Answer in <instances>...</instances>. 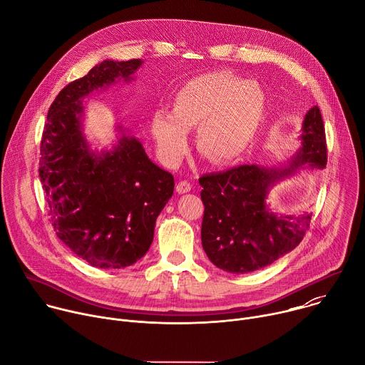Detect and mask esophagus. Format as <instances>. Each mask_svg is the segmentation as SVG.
Here are the masks:
<instances>
[{
    "label": "esophagus",
    "mask_w": 365,
    "mask_h": 365,
    "mask_svg": "<svg viewBox=\"0 0 365 365\" xmlns=\"http://www.w3.org/2000/svg\"><path fill=\"white\" fill-rule=\"evenodd\" d=\"M190 189H192V185L189 182H186V180H180L176 185V192L178 193H187V192H190Z\"/></svg>",
    "instance_id": "34e87169"
}]
</instances>
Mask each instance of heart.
I'll return each instance as SVG.
<instances>
[{"instance_id": "heart-1", "label": "heart", "mask_w": 365, "mask_h": 365, "mask_svg": "<svg viewBox=\"0 0 365 365\" xmlns=\"http://www.w3.org/2000/svg\"><path fill=\"white\" fill-rule=\"evenodd\" d=\"M267 114V98L254 82L231 72L203 73L173 95L172 111L155 110L150 131L163 163L176 168L189 151V130L197 127V150L227 166L248 151Z\"/></svg>"}]
</instances>
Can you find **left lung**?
I'll use <instances>...</instances> for the list:
<instances>
[{
	"label": "left lung",
	"mask_w": 365,
	"mask_h": 365,
	"mask_svg": "<svg viewBox=\"0 0 365 365\" xmlns=\"http://www.w3.org/2000/svg\"><path fill=\"white\" fill-rule=\"evenodd\" d=\"M300 140V148L284 166L242 165L199 179L205 205L202 247L218 269L234 274L259 270L303 240L310 215H277L269 210L267 196L277 182L297 170L327 166L325 127L318 107L304 115Z\"/></svg>",
	"instance_id": "1"
}]
</instances>
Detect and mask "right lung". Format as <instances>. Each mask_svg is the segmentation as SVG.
Returning a JSON list of instances; mask_svg holds the SVG:
<instances>
[{"mask_svg":"<svg viewBox=\"0 0 365 365\" xmlns=\"http://www.w3.org/2000/svg\"><path fill=\"white\" fill-rule=\"evenodd\" d=\"M141 63L103 61L93 66L59 92L43 130L38 176L51 225L73 254L99 269L138 262L173 195L172 173L154 165L135 137L121 134L111 150L98 153L82 133L85 96L131 81Z\"/></svg>","mask_w":365,"mask_h":365,"instance_id":"right-lung-1","label":"right lung"}]
</instances>
